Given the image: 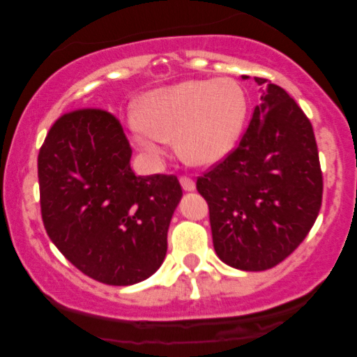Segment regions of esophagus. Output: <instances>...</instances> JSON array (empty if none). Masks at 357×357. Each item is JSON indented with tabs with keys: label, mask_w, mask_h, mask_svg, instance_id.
<instances>
[{
	"label": "esophagus",
	"mask_w": 357,
	"mask_h": 357,
	"mask_svg": "<svg viewBox=\"0 0 357 357\" xmlns=\"http://www.w3.org/2000/svg\"><path fill=\"white\" fill-rule=\"evenodd\" d=\"M179 183H181V188L184 191H195L196 190L195 181H192L191 178H186V176H181V178H179Z\"/></svg>",
	"instance_id": "esophagus-1"
}]
</instances>
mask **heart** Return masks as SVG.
<instances>
[{
    "label": "heart",
    "instance_id": "obj_1",
    "mask_svg": "<svg viewBox=\"0 0 357 357\" xmlns=\"http://www.w3.org/2000/svg\"><path fill=\"white\" fill-rule=\"evenodd\" d=\"M248 112L247 93L231 79L184 80L146 96L130 137L151 159H161L167 141L195 166L223 161L236 146Z\"/></svg>",
    "mask_w": 357,
    "mask_h": 357
}]
</instances>
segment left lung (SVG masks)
<instances>
[{
	"mask_svg": "<svg viewBox=\"0 0 357 357\" xmlns=\"http://www.w3.org/2000/svg\"><path fill=\"white\" fill-rule=\"evenodd\" d=\"M260 92L238 147L196 181L210 206L216 255L247 272L285 260L310 231L322 203L312 124L282 87L267 84Z\"/></svg>",
	"mask_w": 357,
	"mask_h": 357,
	"instance_id": "1",
	"label": "left lung"
}]
</instances>
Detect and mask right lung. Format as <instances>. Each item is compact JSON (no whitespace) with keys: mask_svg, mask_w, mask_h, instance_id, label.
I'll list each match as a JSON object with an SVG mask.
<instances>
[{"mask_svg":"<svg viewBox=\"0 0 357 357\" xmlns=\"http://www.w3.org/2000/svg\"><path fill=\"white\" fill-rule=\"evenodd\" d=\"M122 126L99 109L63 114L38 154L45 230L70 264L107 285L161 267L183 190L176 176H136Z\"/></svg>","mask_w":357,"mask_h":357,"instance_id":"1","label":"right lung"}]
</instances>
